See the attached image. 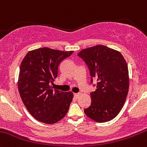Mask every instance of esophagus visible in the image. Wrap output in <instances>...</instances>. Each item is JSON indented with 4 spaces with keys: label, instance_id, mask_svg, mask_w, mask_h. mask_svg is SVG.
I'll return each mask as SVG.
<instances>
[{
    "label": "esophagus",
    "instance_id": "esophagus-1",
    "mask_svg": "<svg viewBox=\"0 0 147 147\" xmlns=\"http://www.w3.org/2000/svg\"><path fill=\"white\" fill-rule=\"evenodd\" d=\"M74 98H78L80 96V93H74Z\"/></svg>",
    "mask_w": 147,
    "mask_h": 147
}]
</instances>
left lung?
I'll use <instances>...</instances> for the list:
<instances>
[{
	"instance_id": "1",
	"label": "left lung",
	"mask_w": 147,
	"mask_h": 147,
	"mask_svg": "<svg viewBox=\"0 0 147 147\" xmlns=\"http://www.w3.org/2000/svg\"><path fill=\"white\" fill-rule=\"evenodd\" d=\"M77 55L96 79V90L90 93L91 104L84 109L89 118L97 122L114 119L125 104L129 90V72L126 61L118 51L104 45L81 50ZM96 86V85H94Z\"/></svg>"
}]
</instances>
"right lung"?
<instances>
[{
  "instance_id": "add662e5",
  "label": "right lung",
  "mask_w": 147,
  "mask_h": 147,
  "mask_svg": "<svg viewBox=\"0 0 147 147\" xmlns=\"http://www.w3.org/2000/svg\"><path fill=\"white\" fill-rule=\"evenodd\" d=\"M73 52L42 47L30 51L22 59L18 90L25 106L37 120L54 124L67 113L73 93L53 89L51 85L60 63Z\"/></svg>"
}]
</instances>
